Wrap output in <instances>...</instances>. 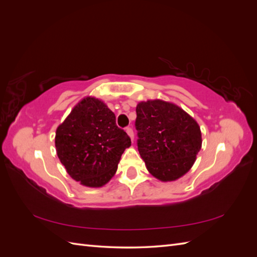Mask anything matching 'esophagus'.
Wrapping results in <instances>:
<instances>
[{"label":"esophagus","mask_w":257,"mask_h":257,"mask_svg":"<svg viewBox=\"0 0 257 257\" xmlns=\"http://www.w3.org/2000/svg\"><path fill=\"white\" fill-rule=\"evenodd\" d=\"M126 133H127V135L130 136V138H131V141L133 142L134 141V132H133V130H132L131 127H126Z\"/></svg>","instance_id":"esophagus-1"}]
</instances>
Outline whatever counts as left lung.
I'll return each mask as SVG.
<instances>
[{
    "label": "left lung",
    "instance_id": "left-lung-1",
    "mask_svg": "<svg viewBox=\"0 0 257 257\" xmlns=\"http://www.w3.org/2000/svg\"><path fill=\"white\" fill-rule=\"evenodd\" d=\"M137 146L149 173L175 181L189 172L201 148L197 122L180 107L161 99L138 103Z\"/></svg>",
    "mask_w": 257,
    "mask_h": 257
}]
</instances>
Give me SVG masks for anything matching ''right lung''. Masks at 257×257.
Masks as SVG:
<instances>
[{
    "mask_svg": "<svg viewBox=\"0 0 257 257\" xmlns=\"http://www.w3.org/2000/svg\"><path fill=\"white\" fill-rule=\"evenodd\" d=\"M56 149L67 174L90 188L105 185L116 172L131 138L115 124L114 113L98 98L77 104L56 132Z\"/></svg>",
    "mask_w": 257,
    "mask_h": 257,
    "instance_id": "add662e5",
    "label": "right lung"
}]
</instances>
